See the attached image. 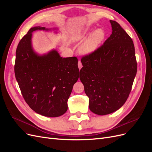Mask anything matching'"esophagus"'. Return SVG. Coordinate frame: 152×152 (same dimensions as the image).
Here are the masks:
<instances>
[{
    "label": "esophagus",
    "instance_id": "1",
    "mask_svg": "<svg viewBox=\"0 0 152 152\" xmlns=\"http://www.w3.org/2000/svg\"><path fill=\"white\" fill-rule=\"evenodd\" d=\"M78 66H79V70H80V69H81L82 67V63H81V61H79V62H78Z\"/></svg>",
    "mask_w": 152,
    "mask_h": 152
}]
</instances>
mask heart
I'll return each instance as SVG.
<instances>
[{
  "mask_svg": "<svg viewBox=\"0 0 152 152\" xmlns=\"http://www.w3.org/2000/svg\"><path fill=\"white\" fill-rule=\"evenodd\" d=\"M88 30H84L78 32L72 37L73 42H77L83 39L87 34ZM105 37L104 31L102 28H98L93 31L87 37L79 47V53L83 55H89L95 52L97 50L100 45L102 44Z\"/></svg>",
  "mask_w": 152,
  "mask_h": 152,
  "instance_id": "heart-1",
  "label": "heart"
}]
</instances>
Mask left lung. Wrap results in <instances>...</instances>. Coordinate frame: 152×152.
Masks as SVG:
<instances>
[{
  "instance_id": "left-lung-1",
  "label": "left lung",
  "mask_w": 152,
  "mask_h": 152,
  "mask_svg": "<svg viewBox=\"0 0 152 152\" xmlns=\"http://www.w3.org/2000/svg\"><path fill=\"white\" fill-rule=\"evenodd\" d=\"M112 32L95 52L81 59L80 80L89 98V108L99 115L121 108L129 97L137 72L132 40L117 22L110 20Z\"/></svg>"
}]
</instances>
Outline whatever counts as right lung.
Here are the masks:
<instances>
[{
	"label": "right lung",
	"mask_w": 152,
	"mask_h": 152,
	"mask_svg": "<svg viewBox=\"0 0 152 152\" xmlns=\"http://www.w3.org/2000/svg\"><path fill=\"white\" fill-rule=\"evenodd\" d=\"M37 30L58 28L39 26L29 30L16 49L15 77L25 102L34 112L57 117L68 110V99L79 77L78 59L62 58L56 49L42 55L37 53L31 44L32 33Z\"/></svg>",
	"instance_id": "add662e5"
}]
</instances>
